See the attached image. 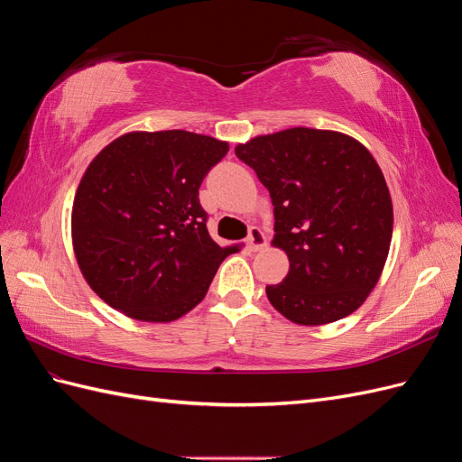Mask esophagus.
I'll use <instances>...</instances> for the list:
<instances>
[{
  "label": "esophagus",
  "instance_id": "obj_1",
  "mask_svg": "<svg viewBox=\"0 0 462 462\" xmlns=\"http://www.w3.org/2000/svg\"><path fill=\"white\" fill-rule=\"evenodd\" d=\"M263 245H265V236H263L262 229L260 227H250L248 236H246V246L253 250V253H256V250H260Z\"/></svg>",
  "mask_w": 462,
  "mask_h": 462
}]
</instances>
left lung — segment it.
Masks as SVG:
<instances>
[{
	"instance_id": "obj_1",
	"label": "left lung",
	"mask_w": 462,
	"mask_h": 462,
	"mask_svg": "<svg viewBox=\"0 0 462 462\" xmlns=\"http://www.w3.org/2000/svg\"><path fill=\"white\" fill-rule=\"evenodd\" d=\"M270 190L273 245L289 256L265 287L277 312L300 326L331 324L366 300L387 260L393 206L380 165L355 138L295 127L235 148Z\"/></svg>"
}]
</instances>
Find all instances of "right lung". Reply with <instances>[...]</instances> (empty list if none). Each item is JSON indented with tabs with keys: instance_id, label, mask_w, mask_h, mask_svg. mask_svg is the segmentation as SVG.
Instances as JSON below:
<instances>
[{
	"instance_id": "add662e5",
	"label": "right lung",
	"mask_w": 462,
	"mask_h": 462,
	"mask_svg": "<svg viewBox=\"0 0 462 462\" xmlns=\"http://www.w3.org/2000/svg\"><path fill=\"white\" fill-rule=\"evenodd\" d=\"M229 144L189 131L129 133L88 165L73 202V246L92 291L129 318L192 310L235 246L208 233L199 189Z\"/></svg>"
}]
</instances>
